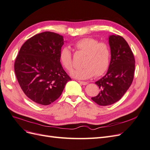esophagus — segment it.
<instances>
[{
    "label": "esophagus",
    "mask_w": 150,
    "mask_h": 150,
    "mask_svg": "<svg viewBox=\"0 0 150 150\" xmlns=\"http://www.w3.org/2000/svg\"><path fill=\"white\" fill-rule=\"evenodd\" d=\"M78 83L81 84H83V85H86L88 84L87 82H84V81H78Z\"/></svg>",
    "instance_id": "esophagus-1"
}]
</instances>
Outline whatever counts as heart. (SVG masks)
<instances>
[{
	"mask_svg": "<svg viewBox=\"0 0 150 150\" xmlns=\"http://www.w3.org/2000/svg\"><path fill=\"white\" fill-rule=\"evenodd\" d=\"M77 51L85 54L82 62V68L73 71L72 54L69 48H62L59 54L62 66L68 71L71 72V76L78 79H86L101 76L108 69L111 61V49L104 42H99L97 39L85 38L81 39L74 44Z\"/></svg>",
	"mask_w": 150,
	"mask_h": 150,
	"instance_id": "heart-1",
	"label": "heart"
}]
</instances>
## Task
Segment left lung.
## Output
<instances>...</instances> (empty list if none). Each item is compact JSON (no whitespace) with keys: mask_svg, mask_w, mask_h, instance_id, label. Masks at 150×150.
<instances>
[{"mask_svg":"<svg viewBox=\"0 0 150 150\" xmlns=\"http://www.w3.org/2000/svg\"><path fill=\"white\" fill-rule=\"evenodd\" d=\"M111 61L106 75L96 81L100 92L91 99L100 106L118 101L129 89L134 78L135 60L125 39L120 35L109 37Z\"/></svg>","mask_w":150,"mask_h":150,"instance_id":"obj_1","label":"left lung"}]
</instances>
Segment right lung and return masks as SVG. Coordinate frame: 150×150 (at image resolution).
<instances>
[{
    "instance_id": "1",
    "label": "right lung",
    "mask_w": 150,
    "mask_h": 150,
    "mask_svg": "<svg viewBox=\"0 0 150 150\" xmlns=\"http://www.w3.org/2000/svg\"><path fill=\"white\" fill-rule=\"evenodd\" d=\"M62 35L44 32L28 39L14 63L18 83L27 97L40 105H49L60 97L71 80L61 64Z\"/></svg>"
}]
</instances>
